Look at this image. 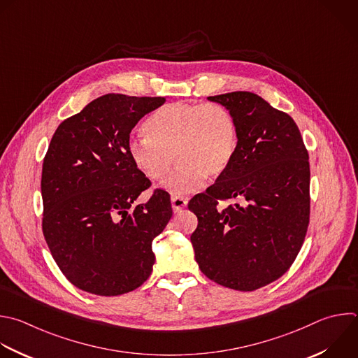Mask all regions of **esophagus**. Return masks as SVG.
Wrapping results in <instances>:
<instances>
[{"label":"esophagus","mask_w":358,"mask_h":358,"mask_svg":"<svg viewBox=\"0 0 358 358\" xmlns=\"http://www.w3.org/2000/svg\"><path fill=\"white\" fill-rule=\"evenodd\" d=\"M187 199L184 198V196H180V195H173L171 196V206H173V209H174V212H178V210H181L182 208H185L187 206Z\"/></svg>","instance_id":"1"}]
</instances>
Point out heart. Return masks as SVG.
<instances>
[{
  "label": "heart",
  "mask_w": 358,
  "mask_h": 358,
  "mask_svg": "<svg viewBox=\"0 0 358 358\" xmlns=\"http://www.w3.org/2000/svg\"><path fill=\"white\" fill-rule=\"evenodd\" d=\"M145 131L148 136L129 139V159L150 181H163L176 159L178 166L167 181L176 194L201 188L206 176H222L239 143L233 113L216 102L167 103L148 119Z\"/></svg>",
  "instance_id": "heart-1"
}]
</instances>
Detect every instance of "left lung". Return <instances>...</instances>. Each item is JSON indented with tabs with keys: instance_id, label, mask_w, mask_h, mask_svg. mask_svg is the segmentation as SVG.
Returning a JSON list of instances; mask_svg holds the SVG:
<instances>
[{
	"instance_id": "left-lung-1",
	"label": "left lung",
	"mask_w": 358,
	"mask_h": 358,
	"mask_svg": "<svg viewBox=\"0 0 358 358\" xmlns=\"http://www.w3.org/2000/svg\"><path fill=\"white\" fill-rule=\"evenodd\" d=\"M208 99L233 113L239 143L227 170L188 203L198 217L191 243L209 280L255 291L284 275L302 248L310 212L309 155L294 119L257 94ZM226 199L243 203L217 210Z\"/></svg>"
}]
</instances>
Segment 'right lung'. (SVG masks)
<instances>
[{
  "label": "right lung",
  "mask_w": 358,
  "mask_h": 358,
  "mask_svg": "<svg viewBox=\"0 0 358 358\" xmlns=\"http://www.w3.org/2000/svg\"><path fill=\"white\" fill-rule=\"evenodd\" d=\"M164 96L106 94L56 129L42 167V229L49 250L77 288L115 296L152 274V242L173 216L169 192L155 189L128 155L132 129Z\"/></svg>",
  "instance_id": "add662e5"
}]
</instances>
